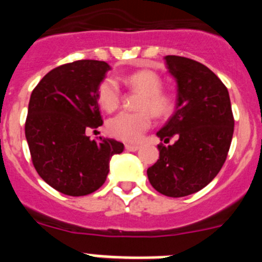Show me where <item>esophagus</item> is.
<instances>
[{
  "mask_svg": "<svg viewBox=\"0 0 262 262\" xmlns=\"http://www.w3.org/2000/svg\"><path fill=\"white\" fill-rule=\"evenodd\" d=\"M126 149L129 152H135L139 149V145L138 144H126Z\"/></svg>",
  "mask_w": 262,
  "mask_h": 262,
  "instance_id": "esophagus-1",
  "label": "esophagus"
}]
</instances>
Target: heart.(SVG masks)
Masks as SVG:
<instances>
[{"mask_svg":"<svg viewBox=\"0 0 262 262\" xmlns=\"http://www.w3.org/2000/svg\"><path fill=\"white\" fill-rule=\"evenodd\" d=\"M124 82L131 89L140 92L136 102L138 111H122L107 122V133L122 142L136 143L152 124V112L155 117H166L174 110L176 96L173 92L164 89L163 80L156 72L140 69L124 77ZM99 106L106 111H114L120 103V90L117 82L105 78L97 92Z\"/></svg>","mask_w":262,"mask_h":262,"instance_id":"1","label":"heart"}]
</instances>
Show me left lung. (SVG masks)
<instances>
[{
    "mask_svg": "<svg viewBox=\"0 0 262 262\" xmlns=\"http://www.w3.org/2000/svg\"><path fill=\"white\" fill-rule=\"evenodd\" d=\"M178 85L177 108L157 133L160 157L147 170L159 193L180 198L200 191L219 173L230 151L233 114L226 85L195 60L165 56Z\"/></svg>",
    "mask_w": 262,
    "mask_h": 262,
    "instance_id": "obj_1",
    "label": "left lung"
}]
</instances>
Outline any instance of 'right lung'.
Returning <instances> with one entry per match:
<instances>
[{
	"mask_svg": "<svg viewBox=\"0 0 262 262\" xmlns=\"http://www.w3.org/2000/svg\"><path fill=\"white\" fill-rule=\"evenodd\" d=\"M110 66L77 60L50 71L32 90L25 134L32 164L50 186L66 195H88L106 181L108 163L123 152L114 139L92 140L102 126L97 92Z\"/></svg>",
	"mask_w": 262,
	"mask_h": 262,
	"instance_id": "right-lung-1",
	"label": "right lung"
}]
</instances>
